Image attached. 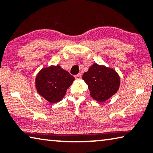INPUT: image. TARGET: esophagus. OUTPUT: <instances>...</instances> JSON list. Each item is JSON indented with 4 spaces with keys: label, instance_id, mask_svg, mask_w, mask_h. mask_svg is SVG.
<instances>
[{
    "label": "esophagus",
    "instance_id": "34e87169",
    "mask_svg": "<svg viewBox=\"0 0 153 153\" xmlns=\"http://www.w3.org/2000/svg\"><path fill=\"white\" fill-rule=\"evenodd\" d=\"M81 77H82V76H81V74H77V75H76V76H75V78H76V79H81Z\"/></svg>",
    "mask_w": 153,
    "mask_h": 153
}]
</instances>
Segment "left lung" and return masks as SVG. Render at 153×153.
Wrapping results in <instances>:
<instances>
[{"instance_id": "1", "label": "left lung", "mask_w": 153, "mask_h": 153, "mask_svg": "<svg viewBox=\"0 0 153 153\" xmlns=\"http://www.w3.org/2000/svg\"><path fill=\"white\" fill-rule=\"evenodd\" d=\"M82 79L87 84L90 94L98 102H102L117 92L120 77L115 69L103 65L94 63L85 72Z\"/></svg>"}]
</instances>
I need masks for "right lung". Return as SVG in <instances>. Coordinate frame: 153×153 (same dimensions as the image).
I'll return each instance as SVG.
<instances>
[{
  "mask_svg": "<svg viewBox=\"0 0 153 153\" xmlns=\"http://www.w3.org/2000/svg\"><path fill=\"white\" fill-rule=\"evenodd\" d=\"M74 77L57 65L43 67L35 79L36 90L39 95L50 103L62 100L67 90L73 84Z\"/></svg>",
  "mask_w": 153,
  "mask_h": 153,
  "instance_id": "add662e5",
  "label": "right lung"
}]
</instances>
